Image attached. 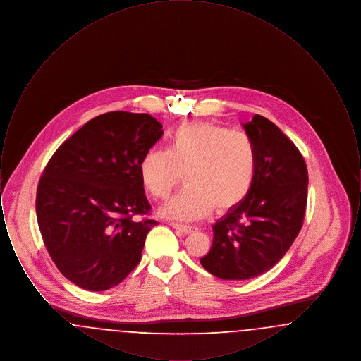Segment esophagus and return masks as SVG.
I'll return each mask as SVG.
<instances>
[{
  "label": "esophagus",
  "mask_w": 361,
  "mask_h": 361,
  "mask_svg": "<svg viewBox=\"0 0 361 361\" xmlns=\"http://www.w3.org/2000/svg\"><path fill=\"white\" fill-rule=\"evenodd\" d=\"M171 224H172V227L180 230V231H183V233H185V234H188L190 231L196 230V227L192 226V224H178V222H172Z\"/></svg>",
  "instance_id": "1"
}]
</instances>
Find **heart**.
Wrapping results in <instances>:
<instances>
[{
  "label": "heart",
  "mask_w": 361,
  "mask_h": 361,
  "mask_svg": "<svg viewBox=\"0 0 361 361\" xmlns=\"http://www.w3.org/2000/svg\"><path fill=\"white\" fill-rule=\"evenodd\" d=\"M257 165L256 145L246 133L190 121L169 134L166 150L143 155L139 174L145 190L157 200L168 199L184 174L187 185L162 214L192 221L204 216L212 207L227 211L240 204L255 185Z\"/></svg>",
  "instance_id": "b5f03b06"
}]
</instances>
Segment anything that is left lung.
I'll return each mask as SVG.
<instances>
[{
	"mask_svg": "<svg viewBox=\"0 0 361 361\" xmlns=\"http://www.w3.org/2000/svg\"><path fill=\"white\" fill-rule=\"evenodd\" d=\"M243 127L257 149L256 181L212 226L211 249L200 258L204 269L224 280H247L276 265L298 237L307 206V166L291 139L261 115Z\"/></svg>",
	"mask_w": 361,
	"mask_h": 361,
	"instance_id": "left-lung-1",
	"label": "left lung"
}]
</instances>
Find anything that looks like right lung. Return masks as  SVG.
<instances>
[{
  "label": "right lung",
  "mask_w": 361,
  "mask_h": 361,
  "mask_svg": "<svg viewBox=\"0 0 361 361\" xmlns=\"http://www.w3.org/2000/svg\"><path fill=\"white\" fill-rule=\"evenodd\" d=\"M162 134L149 114L112 111L87 121L47 162L36 190L37 224L54 264L75 286L109 290L139 264L157 224L147 218L139 165Z\"/></svg>",
  "instance_id": "1"
}]
</instances>
